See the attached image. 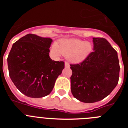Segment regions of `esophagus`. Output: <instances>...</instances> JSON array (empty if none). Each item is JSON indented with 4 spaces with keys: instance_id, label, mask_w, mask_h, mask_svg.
Listing matches in <instances>:
<instances>
[{
    "instance_id": "1",
    "label": "esophagus",
    "mask_w": 128,
    "mask_h": 128,
    "mask_svg": "<svg viewBox=\"0 0 128 128\" xmlns=\"http://www.w3.org/2000/svg\"><path fill=\"white\" fill-rule=\"evenodd\" d=\"M65 68H69L70 67L69 63H68V62H65Z\"/></svg>"
}]
</instances>
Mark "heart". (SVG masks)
<instances>
[{
	"label": "heart",
	"instance_id": "b5f03b06",
	"mask_svg": "<svg viewBox=\"0 0 128 128\" xmlns=\"http://www.w3.org/2000/svg\"><path fill=\"white\" fill-rule=\"evenodd\" d=\"M92 46L89 42L77 38L63 39L52 47V52L56 56L62 54L73 63H79L85 60L91 52Z\"/></svg>",
	"mask_w": 128,
	"mask_h": 128
}]
</instances>
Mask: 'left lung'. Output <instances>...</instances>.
Listing matches in <instances>:
<instances>
[{"mask_svg": "<svg viewBox=\"0 0 128 128\" xmlns=\"http://www.w3.org/2000/svg\"><path fill=\"white\" fill-rule=\"evenodd\" d=\"M94 48L81 63L70 65L71 92L86 103L104 99L115 88L119 78L117 51L103 38H93Z\"/></svg>", "mask_w": 128, "mask_h": 128, "instance_id": "left-lung-1", "label": "left lung"}]
</instances>
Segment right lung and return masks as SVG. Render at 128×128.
<instances>
[{"label":"right lung","mask_w":128,"mask_h":128,"mask_svg":"<svg viewBox=\"0 0 128 128\" xmlns=\"http://www.w3.org/2000/svg\"><path fill=\"white\" fill-rule=\"evenodd\" d=\"M52 40L28 34L14 43L8 57L9 74L25 96L43 98L50 93L65 67L63 62L52 60Z\"/></svg>","instance_id":"add662e5"}]
</instances>
